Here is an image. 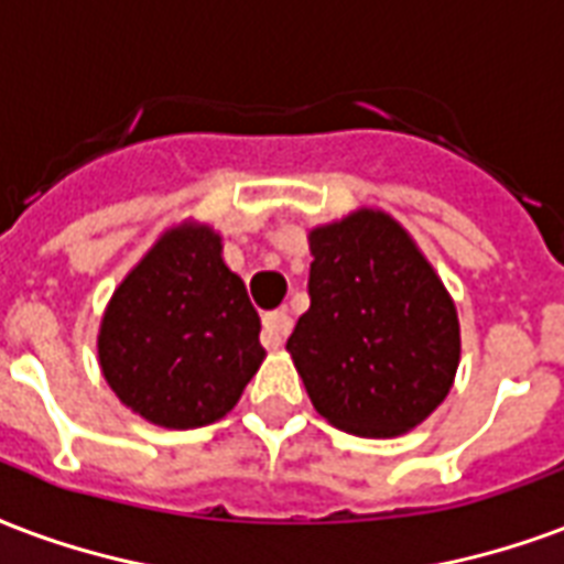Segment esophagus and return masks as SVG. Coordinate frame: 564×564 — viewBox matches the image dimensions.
<instances>
[{
    "mask_svg": "<svg viewBox=\"0 0 564 564\" xmlns=\"http://www.w3.org/2000/svg\"><path fill=\"white\" fill-rule=\"evenodd\" d=\"M290 332H293V319H290L286 311H274V314H265V319H262V344L269 349H278Z\"/></svg>",
    "mask_w": 564,
    "mask_h": 564,
    "instance_id": "obj_1",
    "label": "esophagus"
}]
</instances>
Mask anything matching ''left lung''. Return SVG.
Wrapping results in <instances>:
<instances>
[{
  "instance_id": "1",
  "label": "left lung",
  "mask_w": 564,
  "mask_h": 564,
  "mask_svg": "<svg viewBox=\"0 0 564 564\" xmlns=\"http://www.w3.org/2000/svg\"><path fill=\"white\" fill-rule=\"evenodd\" d=\"M311 311L286 340L316 412L398 436L440 406L460 361L454 302L398 220L356 212L311 232Z\"/></svg>"
}]
</instances>
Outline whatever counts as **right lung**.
<instances>
[{"label":"right lung","mask_w":564,"mask_h":564,"mask_svg":"<svg viewBox=\"0 0 564 564\" xmlns=\"http://www.w3.org/2000/svg\"><path fill=\"white\" fill-rule=\"evenodd\" d=\"M98 356L116 398L161 427H203L236 406L265 349L212 229H173L149 250L112 293Z\"/></svg>","instance_id":"1"}]
</instances>
